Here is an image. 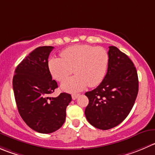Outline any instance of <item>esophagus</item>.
<instances>
[{
    "label": "esophagus",
    "instance_id": "34e87169",
    "mask_svg": "<svg viewBox=\"0 0 155 155\" xmlns=\"http://www.w3.org/2000/svg\"><path fill=\"white\" fill-rule=\"evenodd\" d=\"M79 96V94H72V98H73V100H76Z\"/></svg>",
    "mask_w": 155,
    "mask_h": 155
}]
</instances>
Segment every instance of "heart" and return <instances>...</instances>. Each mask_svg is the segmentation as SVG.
Here are the masks:
<instances>
[{"instance_id":"b5f03b06","label":"heart","mask_w":155,"mask_h":155,"mask_svg":"<svg viewBox=\"0 0 155 155\" xmlns=\"http://www.w3.org/2000/svg\"><path fill=\"white\" fill-rule=\"evenodd\" d=\"M61 56L49 59L48 66L52 76L61 82L71 74L72 69L76 74L62 82L63 91L75 92L88 85L95 87L106 75L109 54L103 47L77 45L64 49Z\"/></svg>"}]
</instances>
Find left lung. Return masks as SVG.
<instances>
[{"label":"left lung","instance_id":"left-lung-1","mask_svg":"<svg viewBox=\"0 0 155 155\" xmlns=\"http://www.w3.org/2000/svg\"><path fill=\"white\" fill-rule=\"evenodd\" d=\"M107 72L101 83L85 92V117L95 128L107 130L123 122L131 111L139 91L134 64L117 47L110 46Z\"/></svg>","mask_w":155,"mask_h":155}]
</instances>
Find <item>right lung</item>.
Listing matches in <instances>:
<instances>
[{"label":"right lung","instance_id":"obj_1","mask_svg":"<svg viewBox=\"0 0 155 155\" xmlns=\"http://www.w3.org/2000/svg\"><path fill=\"white\" fill-rule=\"evenodd\" d=\"M52 46L38 47L16 67L13 88L19 115L31 129L40 133L59 130L66 119V109L72 97L61 93L49 97L58 87L48 70V57Z\"/></svg>","mask_w":155,"mask_h":155}]
</instances>
